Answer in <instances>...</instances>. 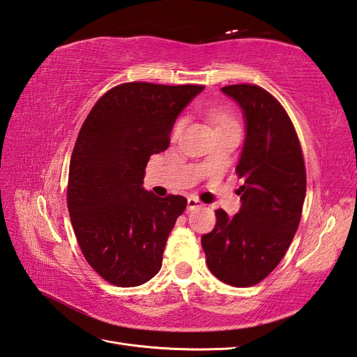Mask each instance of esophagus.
Instances as JSON below:
<instances>
[{
	"label": "esophagus",
	"instance_id": "1",
	"mask_svg": "<svg viewBox=\"0 0 357 357\" xmlns=\"http://www.w3.org/2000/svg\"><path fill=\"white\" fill-rule=\"evenodd\" d=\"M202 206V202L199 201V199H196L195 196H190L187 199V208L188 210H196V208H201Z\"/></svg>",
	"mask_w": 357,
	"mask_h": 357
}]
</instances>
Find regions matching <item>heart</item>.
Segmentation results:
<instances>
[{
  "label": "heart",
  "instance_id": "b5f03b06",
  "mask_svg": "<svg viewBox=\"0 0 357 357\" xmlns=\"http://www.w3.org/2000/svg\"><path fill=\"white\" fill-rule=\"evenodd\" d=\"M211 120H213L214 124H216L218 128L229 126V124H236L234 119L231 117V115L225 114V112H213V114H211ZM182 128H184V120H179V121L175 124V128H173V134H172L173 138H178V137H179Z\"/></svg>",
  "mask_w": 357,
  "mask_h": 357
}]
</instances>
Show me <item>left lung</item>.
Listing matches in <instances>:
<instances>
[{
    "label": "left lung",
    "instance_id": "1",
    "mask_svg": "<svg viewBox=\"0 0 357 357\" xmlns=\"http://www.w3.org/2000/svg\"><path fill=\"white\" fill-rule=\"evenodd\" d=\"M222 93L242 107L246 138L237 164L243 185L234 216L216 211V225L201 243L214 277L234 287L260 283L277 268L300 225L305 167L284 107L257 85H229Z\"/></svg>",
    "mask_w": 357,
    "mask_h": 357
}]
</instances>
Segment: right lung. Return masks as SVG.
<instances>
[{
    "label": "right lung",
    "mask_w": 357,
    "mask_h": 357,
    "mask_svg": "<svg viewBox=\"0 0 357 357\" xmlns=\"http://www.w3.org/2000/svg\"><path fill=\"white\" fill-rule=\"evenodd\" d=\"M204 88L121 84L98 98L82 124L66 201L82 252L111 284L139 286L161 269L187 199L144 190L146 165L169 147L178 115Z\"/></svg>",
    "instance_id": "obj_1"
}]
</instances>
